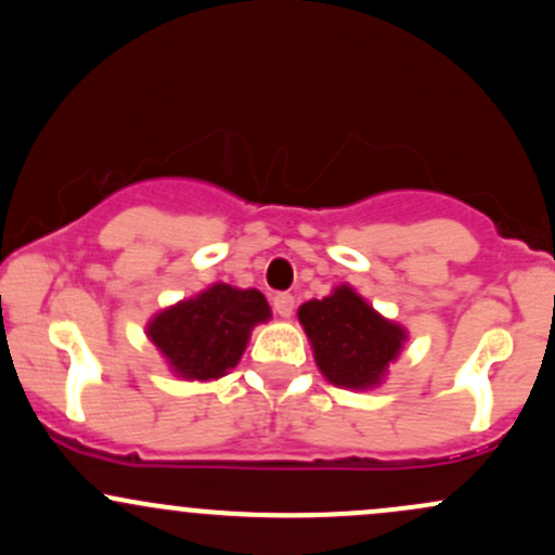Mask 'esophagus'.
<instances>
[{"label":"esophagus","mask_w":555,"mask_h":555,"mask_svg":"<svg viewBox=\"0 0 555 555\" xmlns=\"http://www.w3.org/2000/svg\"><path fill=\"white\" fill-rule=\"evenodd\" d=\"M273 310H276L282 319H289V315L295 313V295H289V292H279V295H273Z\"/></svg>","instance_id":"obj_1"}]
</instances>
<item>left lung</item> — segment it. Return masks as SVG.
Wrapping results in <instances>:
<instances>
[{
    "label": "left lung",
    "mask_w": 555,
    "mask_h": 555,
    "mask_svg": "<svg viewBox=\"0 0 555 555\" xmlns=\"http://www.w3.org/2000/svg\"><path fill=\"white\" fill-rule=\"evenodd\" d=\"M297 315L313 345L321 374L337 387L379 385L405 339L403 328L382 319L350 287L334 289L324 300L306 302Z\"/></svg>",
    "instance_id": "left-lung-1"
}]
</instances>
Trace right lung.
Returning a JSON list of instances; mask_svg holds the SVG:
<instances>
[{
  "instance_id": "right-lung-1",
  "label": "right lung",
  "mask_w": 555,
  "mask_h": 555,
  "mask_svg": "<svg viewBox=\"0 0 555 555\" xmlns=\"http://www.w3.org/2000/svg\"><path fill=\"white\" fill-rule=\"evenodd\" d=\"M268 315L271 308L258 289L212 284L194 300L155 315L147 334L176 374L186 379H216L236 366L249 328Z\"/></svg>"
}]
</instances>
